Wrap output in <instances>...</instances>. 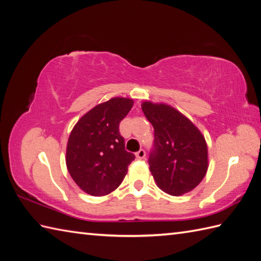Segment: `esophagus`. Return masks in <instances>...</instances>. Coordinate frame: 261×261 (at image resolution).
I'll return each instance as SVG.
<instances>
[{
	"label": "esophagus",
	"instance_id": "obj_1",
	"mask_svg": "<svg viewBox=\"0 0 261 261\" xmlns=\"http://www.w3.org/2000/svg\"><path fill=\"white\" fill-rule=\"evenodd\" d=\"M136 157L138 159H143V158L146 157V151L143 150V149H140V150L136 153Z\"/></svg>",
	"mask_w": 261,
	"mask_h": 261
}]
</instances>
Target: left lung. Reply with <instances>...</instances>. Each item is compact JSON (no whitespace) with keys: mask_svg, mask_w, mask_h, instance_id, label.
<instances>
[{"mask_svg":"<svg viewBox=\"0 0 261 261\" xmlns=\"http://www.w3.org/2000/svg\"><path fill=\"white\" fill-rule=\"evenodd\" d=\"M141 108L154 130L148 163L157 186L173 196L193 191L208 167L207 145L202 132L168 104L146 101Z\"/></svg>","mask_w":261,"mask_h":261,"instance_id":"8db88e82","label":"left lung"}]
</instances>
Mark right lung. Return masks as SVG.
I'll list each match as a JSON object with an SVG mask.
<instances>
[{
    "label": "right lung",
    "mask_w": 261,
    "mask_h": 261,
    "mask_svg": "<svg viewBox=\"0 0 261 261\" xmlns=\"http://www.w3.org/2000/svg\"><path fill=\"white\" fill-rule=\"evenodd\" d=\"M134 99L113 97L88 111L71 130L66 165L82 191L104 196L120 186L135 154L124 149L120 122L129 113Z\"/></svg>",
    "instance_id": "right-lung-1"
}]
</instances>
